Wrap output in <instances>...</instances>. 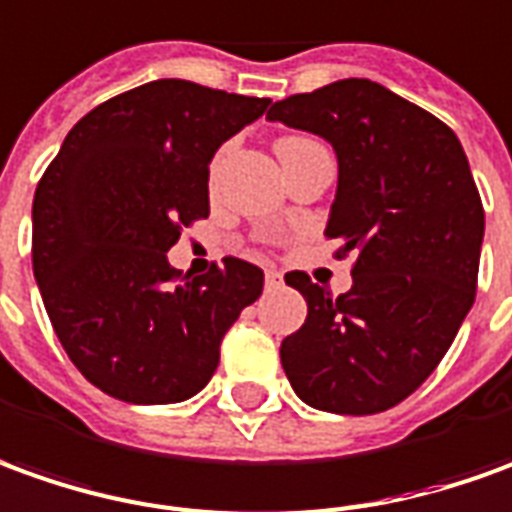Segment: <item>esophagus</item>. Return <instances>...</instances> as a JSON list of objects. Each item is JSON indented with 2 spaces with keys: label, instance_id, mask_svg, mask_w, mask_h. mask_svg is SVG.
Listing matches in <instances>:
<instances>
[{
  "label": "esophagus",
  "instance_id": "34e87169",
  "mask_svg": "<svg viewBox=\"0 0 512 512\" xmlns=\"http://www.w3.org/2000/svg\"><path fill=\"white\" fill-rule=\"evenodd\" d=\"M281 281H284V278H281L278 270H267V273H264V284H267V290H278V287H281Z\"/></svg>",
  "mask_w": 512,
  "mask_h": 512
}]
</instances>
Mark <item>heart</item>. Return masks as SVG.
I'll list each match as a JSON object with an SVG mask.
<instances>
[{
	"instance_id": "b5f03b06",
	"label": "heart",
	"mask_w": 512,
	"mask_h": 512,
	"mask_svg": "<svg viewBox=\"0 0 512 512\" xmlns=\"http://www.w3.org/2000/svg\"><path fill=\"white\" fill-rule=\"evenodd\" d=\"M301 142H306V139H301V136H287V139H278V142H276V153L284 155V153H287V150H292L295 144H301Z\"/></svg>"
}]
</instances>
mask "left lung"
<instances>
[{"label": "left lung", "instance_id": "obj_1", "mask_svg": "<svg viewBox=\"0 0 512 512\" xmlns=\"http://www.w3.org/2000/svg\"><path fill=\"white\" fill-rule=\"evenodd\" d=\"M267 119L331 142L340 164L326 236L354 253L343 295L295 270L306 323L281 365L309 407L373 415L438 368L477 295L485 209L454 130L365 77L273 102Z\"/></svg>", "mask_w": 512, "mask_h": 512}]
</instances>
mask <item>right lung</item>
I'll use <instances>...</instances> for the list:
<instances>
[{
    "mask_svg": "<svg viewBox=\"0 0 512 512\" xmlns=\"http://www.w3.org/2000/svg\"><path fill=\"white\" fill-rule=\"evenodd\" d=\"M270 100L153 80L88 111L33 200V273L74 368L128 404L200 393L220 343L262 295L256 264L225 256L181 276L167 250L209 217V161Z\"/></svg>",
    "mask_w": 512,
    "mask_h": 512,
    "instance_id": "obj_1",
    "label": "right lung"
}]
</instances>
